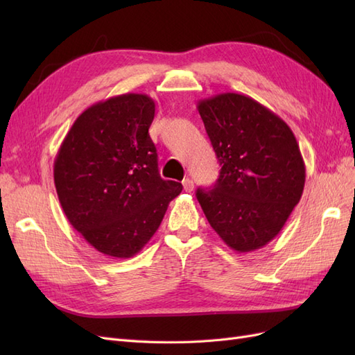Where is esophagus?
I'll use <instances>...</instances> for the list:
<instances>
[{
    "label": "esophagus",
    "instance_id": "34e87169",
    "mask_svg": "<svg viewBox=\"0 0 355 355\" xmlns=\"http://www.w3.org/2000/svg\"><path fill=\"white\" fill-rule=\"evenodd\" d=\"M182 184H184V189H185L187 192L194 191V182H192V179L187 178V179H184V182H182Z\"/></svg>",
    "mask_w": 355,
    "mask_h": 355
}]
</instances>
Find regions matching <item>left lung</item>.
<instances>
[{
    "mask_svg": "<svg viewBox=\"0 0 355 355\" xmlns=\"http://www.w3.org/2000/svg\"><path fill=\"white\" fill-rule=\"evenodd\" d=\"M220 164L213 189H197L211 228L239 253L282 231L302 197L305 163L280 116L249 96L220 93L197 105Z\"/></svg>",
    "mask_w": 355,
    "mask_h": 355,
    "instance_id": "left-lung-1",
    "label": "left lung"
}]
</instances>
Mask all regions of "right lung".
<instances>
[{
	"label": "right lung",
	"instance_id": "obj_1",
	"mask_svg": "<svg viewBox=\"0 0 355 355\" xmlns=\"http://www.w3.org/2000/svg\"><path fill=\"white\" fill-rule=\"evenodd\" d=\"M155 103L125 93L85 110L55 159L63 213L96 250L127 259L144 249L182 184L161 179L149 137Z\"/></svg>",
	"mask_w": 355,
	"mask_h": 355
}]
</instances>
